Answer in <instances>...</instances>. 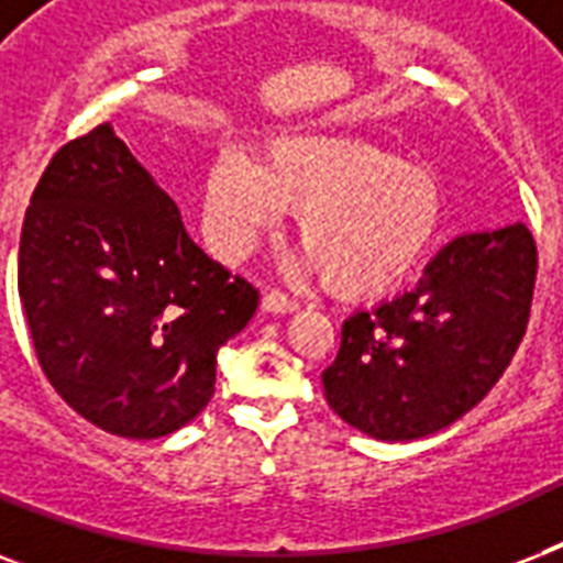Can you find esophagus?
<instances>
[{
    "label": "esophagus",
    "mask_w": 563,
    "mask_h": 563,
    "mask_svg": "<svg viewBox=\"0 0 563 563\" xmlns=\"http://www.w3.org/2000/svg\"><path fill=\"white\" fill-rule=\"evenodd\" d=\"M263 309L265 312H272V316H286V312H295V309H298V300L289 298L286 291L272 289L263 295Z\"/></svg>",
    "instance_id": "34e87169"
}]
</instances>
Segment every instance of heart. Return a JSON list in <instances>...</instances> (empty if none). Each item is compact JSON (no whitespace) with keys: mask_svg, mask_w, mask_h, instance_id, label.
<instances>
[{"mask_svg":"<svg viewBox=\"0 0 563 563\" xmlns=\"http://www.w3.org/2000/svg\"><path fill=\"white\" fill-rule=\"evenodd\" d=\"M298 212L309 268L344 298L400 286L432 245L441 198L427 172L368 140L277 136L251 161L221 152L203 180V224L221 254L239 256Z\"/></svg>","mask_w":563,"mask_h":563,"instance_id":"heart-1","label":"heart"}]
</instances>
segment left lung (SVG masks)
<instances>
[{"label":"left lung","mask_w":563,"mask_h":563,"mask_svg":"<svg viewBox=\"0 0 563 563\" xmlns=\"http://www.w3.org/2000/svg\"><path fill=\"white\" fill-rule=\"evenodd\" d=\"M538 247L523 221L446 242L411 291L356 312L321 374L330 409L376 441H415L476 406L517 353Z\"/></svg>","instance_id":"8db88e82"}]
</instances>
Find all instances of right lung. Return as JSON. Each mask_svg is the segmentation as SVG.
I'll return each mask as SVG.
<instances>
[{"label": "right lung", "instance_id": "right-lung-1", "mask_svg": "<svg viewBox=\"0 0 563 563\" xmlns=\"http://www.w3.org/2000/svg\"><path fill=\"white\" fill-rule=\"evenodd\" d=\"M16 286L40 368L81 418L152 441L216 391V356L260 291L189 239L110 122L66 143L31 195Z\"/></svg>", "mask_w": 563, "mask_h": 563}]
</instances>
